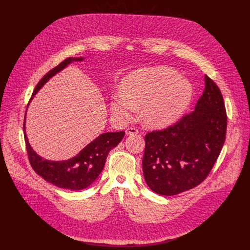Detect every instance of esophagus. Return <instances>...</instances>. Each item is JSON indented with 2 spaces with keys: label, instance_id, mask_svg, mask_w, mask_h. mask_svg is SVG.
Listing matches in <instances>:
<instances>
[{
  "label": "esophagus",
  "instance_id": "obj_1",
  "mask_svg": "<svg viewBox=\"0 0 250 250\" xmlns=\"http://www.w3.org/2000/svg\"><path fill=\"white\" fill-rule=\"evenodd\" d=\"M125 133H126V135H134V134L138 133V129L135 127H127L125 129Z\"/></svg>",
  "mask_w": 250,
  "mask_h": 250
}]
</instances>
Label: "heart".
I'll return each mask as SVG.
<instances>
[{"mask_svg":"<svg viewBox=\"0 0 250 250\" xmlns=\"http://www.w3.org/2000/svg\"><path fill=\"white\" fill-rule=\"evenodd\" d=\"M121 90L111 98L113 117L121 123L127 122L141 105V120L152 128L176 122L193 98L192 84L167 67L135 70L124 78Z\"/></svg>","mask_w":250,"mask_h":250,"instance_id":"1","label":"heart"}]
</instances>
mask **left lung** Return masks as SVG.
Instances as JSON below:
<instances>
[{
	"label": "left lung",
	"instance_id": "1",
	"mask_svg": "<svg viewBox=\"0 0 250 250\" xmlns=\"http://www.w3.org/2000/svg\"><path fill=\"white\" fill-rule=\"evenodd\" d=\"M205 84L195 111L145 137L144 176L159 195H177L201 184L222 151L228 121L224 98L207 75Z\"/></svg>",
	"mask_w": 250,
	"mask_h": 250
}]
</instances>
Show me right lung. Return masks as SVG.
<instances>
[{
    "mask_svg": "<svg viewBox=\"0 0 250 250\" xmlns=\"http://www.w3.org/2000/svg\"><path fill=\"white\" fill-rule=\"evenodd\" d=\"M82 60H84L83 57H70L62 61L55 68L51 69L35 87L29 102L52 76L60 72L71 62ZM23 132L25 147L32 169L42 176L45 181L57 186L58 188L68 189L71 191L85 189L97 179L104 169L106 156H108L110 150L116 147L125 136V131L102 133L76 156L63 161H51L41 157L31 148L25 133V119L23 122Z\"/></svg>",
    "mask_w": 250,
    "mask_h": 250,
    "instance_id": "add662e5",
    "label": "right lung"
}]
</instances>
